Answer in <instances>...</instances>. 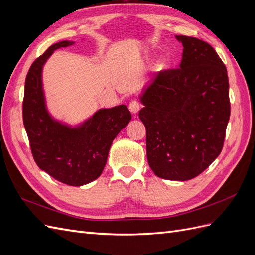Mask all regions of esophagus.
Masks as SVG:
<instances>
[{
	"label": "esophagus",
	"mask_w": 255,
	"mask_h": 255,
	"mask_svg": "<svg viewBox=\"0 0 255 255\" xmlns=\"http://www.w3.org/2000/svg\"><path fill=\"white\" fill-rule=\"evenodd\" d=\"M141 107V104L139 101H137V100H133V101H130L129 105H128V109L130 111V113L136 115L138 112H139Z\"/></svg>",
	"instance_id": "obj_1"
}]
</instances>
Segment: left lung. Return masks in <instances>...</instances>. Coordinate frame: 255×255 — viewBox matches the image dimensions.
<instances>
[{"label":"left lung","mask_w":255,"mask_h":255,"mask_svg":"<svg viewBox=\"0 0 255 255\" xmlns=\"http://www.w3.org/2000/svg\"><path fill=\"white\" fill-rule=\"evenodd\" d=\"M180 68L157 73L139 96L152 171L187 181L218 157L230 119L227 68L207 42L179 35Z\"/></svg>","instance_id":"8db88e82"}]
</instances>
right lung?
<instances>
[{
    "label": "right lung",
    "mask_w": 255,
    "mask_h": 255,
    "mask_svg": "<svg viewBox=\"0 0 255 255\" xmlns=\"http://www.w3.org/2000/svg\"><path fill=\"white\" fill-rule=\"evenodd\" d=\"M73 44L70 40L54 43L30 66L25 80L23 123L37 166L61 183L83 186L101 175L113 140L128 125L132 115L122 104L99 110L72 127L49 113L43 66L54 51Z\"/></svg>",
    "instance_id": "obj_1"
}]
</instances>
